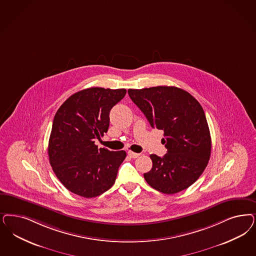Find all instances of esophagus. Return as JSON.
<instances>
[{
    "mask_svg": "<svg viewBox=\"0 0 256 256\" xmlns=\"http://www.w3.org/2000/svg\"><path fill=\"white\" fill-rule=\"evenodd\" d=\"M128 155L130 157V158H138L139 156H140V154L139 153H135V152H132V151H128Z\"/></svg>",
    "mask_w": 256,
    "mask_h": 256,
    "instance_id": "34e87169",
    "label": "esophagus"
}]
</instances>
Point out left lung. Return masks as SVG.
<instances>
[{
  "label": "left lung",
  "instance_id": "left-lung-1",
  "mask_svg": "<svg viewBox=\"0 0 256 256\" xmlns=\"http://www.w3.org/2000/svg\"><path fill=\"white\" fill-rule=\"evenodd\" d=\"M128 96L152 128L164 130L168 153L151 154L152 168L144 176L164 194L178 193L202 174L211 155V135L198 101L182 88L158 86L130 88Z\"/></svg>",
  "mask_w": 256,
  "mask_h": 256
}]
</instances>
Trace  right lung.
Here are the masks:
<instances>
[{"label":"right lung","instance_id":"obj_1","mask_svg":"<svg viewBox=\"0 0 256 256\" xmlns=\"http://www.w3.org/2000/svg\"><path fill=\"white\" fill-rule=\"evenodd\" d=\"M126 88H85L70 96L58 110L48 144L53 171L74 194L96 198L114 184L126 151L99 148L94 144L108 130L110 112Z\"/></svg>","mask_w":256,"mask_h":256}]
</instances>
